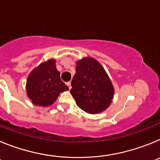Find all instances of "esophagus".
<instances>
[{
	"instance_id": "esophagus-1",
	"label": "esophagus",
	"mask_w": 160,
	"mask_h": 160,
	"mask_svg": "<svg viewBox=\"0 0 160 160\" xmlns=\"http://www.w3.org/2000/svg\"><path fill=\"white\" fill-rule=\"evenodd\" d=\"M66 84H67V86H68V87H69V90H70V89H71V82H68L67 83H66Z\"/></svg>"
}]
</instances>
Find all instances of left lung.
Masks as SVG:
<instances>
[{"label":"left lung","mask_w":160,"mask_h":160,"mask_svg":"<svg viewBox=\"0 0 160 160\" xmlns=\"http://www.w3.org/2000/svg\"><path fill=\"white\" fill-rule=\"evenodd\" d=\"M71 86L70 92L77 105L89 114L104 111L114 98L111 80L102 66L93 58L78 60Z\"/></svg>","instance_id":"left-lung-1"}]
</instances>
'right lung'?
<instances>
[{
    "label": "right lung",
    "instance_id": "right-lung-1",
    "mask_svg": "<svg viewBox=\"0 0 160 160\" xmlns=\"http://www.w3.org/2000/svg\"><path fill=\"white\" fill-rule=\"evenodd\" d=\"M25 87L31 102L44 107L53 104L61 93L69 90L61 80L53 58L43 62L29 73Z\"/></svg>",
    "mask_w": 160,
    "mask_h": 160
}]
</instances>
